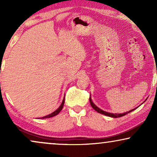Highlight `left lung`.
<instances>
[{"label":"left lung","instance_id":"left-lung-1","mask_svg":"<svg viewBox=\"0 0 157 157\" xmlns=\"http://www.w3.org/2000/svg\"><path fill=\"white\" fill-rule=\"evenodd\" d=\"M90 96H91V95H90ZM89 101H90V104H91V105L92 108H93L95 111H97L98 113H101V114H104V115H106V116H108V117H112V118H119V117H123V116H125L126 114H127V113L132 112V111L135 110V109H137L139 106L138 107H136V108H134V109H132V110H130V111H126V112H125V113H109V112H106V111H103L102 109H101L98 108V106H96V105L94 104V102L92 101L91 96H90V98H89Z\"/></svg>","mask_w":157,"mask_h":157}]
</instances>
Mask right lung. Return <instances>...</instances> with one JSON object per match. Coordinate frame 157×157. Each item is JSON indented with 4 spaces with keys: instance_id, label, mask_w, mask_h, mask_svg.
Here are the masks:
<instances>
[{
    "instance_id": "obj_1",
    "label": "right lung",
    "mask_w": 157,
    "mask_h": 157,
    "mask_svg": "<svg viewBox=\"0 0 157 157\" xmlns=\"http://www.w3.org/2000/svg\"><path fill=\"white\" fill-rule=\"evenodd\" d=\"M64 101H65V97L63 98V101H62L61 104V106H60L59 107V108H58V109H56V110L55 111H53V113H50V114H48V115H47V116H45V117H41V118H40V119H48V118H51V117H55L56 115L59 114L60 111H61L62 110V109H63V105H64Z\"/></svg>"
}]
</instances>
